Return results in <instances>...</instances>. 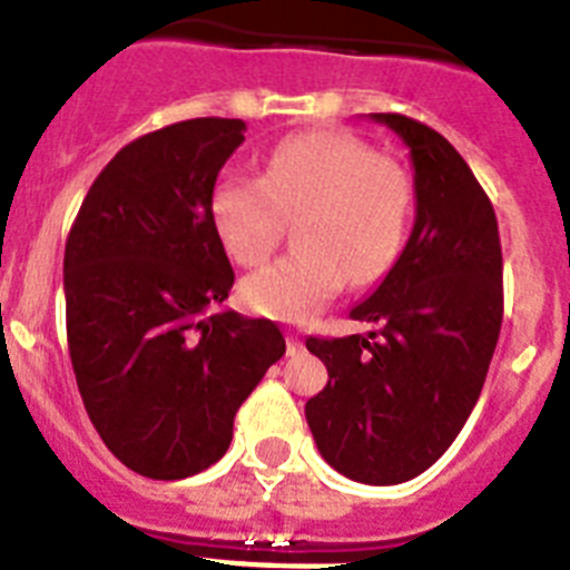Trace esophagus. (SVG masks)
<instances>
[{
  "label": "esophagus",
  "instance_id": "esophagus-1",
  "mask_svg": "<svg viewBox=\"0 0 570 570\" xmlns=\"http://www.w3.org/2000/svg\"><path fill=\"white\" fill-rule=\"evenodd\" d=\"M302 351V340L296 334H288V356H296Z\"/></svg>",
  "mask_w": 570,
  "mask_h": 570
}]
</instances>
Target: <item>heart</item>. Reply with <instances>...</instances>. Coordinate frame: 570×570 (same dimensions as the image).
<instances>
[{
  "label": "heart",
  "instance_id": "1",
  "mask_svg": "<svg viewBox=\"0 0 570 570\" xmlns=\"http://www.w3.org/2000/svg\"><path fill=\"white\" fill-rule=\"evenodd\" d=\"M414 208L405 170L342 130L285 136L262 176L225 170L210 190V223L230 259L259 265L296 219V254L242 282L254 314L308 322L342 291L365 288L400 256Z\"/></svg>",
  "mask_w": 570,
  "mask_h": 570
}]
</instances>
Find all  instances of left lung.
Wrapping results in <instances>:
<instances>
[{"label": "left lung", "instance_id": "left-lung-1", "mask_svg": "<svg viewBox=\"0 0 570 570\" xmlns=\"http://www.w3.org/2000/svg\"><path fill=\"white\" fill-rule=\"evenodd\" d=\"M371 119L411 150L414 230L351 311L374 331L305 342L328 367L305 416L347 480L400 485L445 454L480 400L502 325V248L491 199L445 136L400 114Z\"/></svg>", "mask_w": 570, "mask_h": 570}]
</instances>
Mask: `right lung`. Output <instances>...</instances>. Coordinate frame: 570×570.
<instances>
[{"label": "right lung", "mask_w": 570, "mask_h": 570, "mask_svg": "<svg viewBox=\"0 0 570 570\" xmlns=\"http://www.w3.org/2000/svg\"><path fill=\"white\" fill-rule=\"evenodd\" d=\"M242 119H188L125 145L90 185L65 245V320L85 411L116 460L185 480L223 460L234 416L285 340L214 311L234 268L210 190Z\"/></svg>", "instance_id": "obj_1"}]
</instances>
